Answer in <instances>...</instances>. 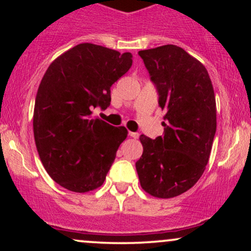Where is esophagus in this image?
<instances>
[{"instance_id": "esophagus-1", "label": "esophagus", "mask_w": 251, "mask_h": 251, "mask_svg": "<svg viewBox=\"0 0 251 251\" xmlns=\"http://www.w3.org/2000/svg\"><path fill=\"white\" fill-rule=\"evenodd\" d=\"M128 135L131 138H133V139H138L139 138V133L138 132H128Z\"/></svg>"}]
</instances>
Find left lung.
I'll return each instance as SVG.
<instances>
[{
  "mask_svg": "<svg viewBox=\"0 0 251 251\" xmlns=\"http://www.w3.org/2000/svg\"><path fill=\"white\" fill-rule=\"evenodd\" d=\"M138 54L166 113L163 135H140L144 151L135 169L148 194L172 198L191 189L209 162L217 125L214 87L206 68L178 46Z\"/></svg>",
  "mask_w": 251,
  "mask_h": 251,
  "instance_id": "1",
  "label": "left lung"
}]
</instances>
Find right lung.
<instances>
[{"mask_svg":"<svg viewBox=\"0 0 251 251\" xmlns=\"http://www.w3.org/2000/svg\"><path fill=\"white\" fill-rule=\"evenodd\" d=\"M132 66V54L80 43L50 63L37 89L33 129L40 159L51 179L73 192L102 185L127 137L91 117L111 103V86Z\"/></svg>","mask_w":251,"mask_h":251,"instance_id":"obj_1","label":"right lung"}]
</instances>
